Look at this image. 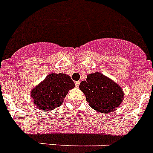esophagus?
Listing matches in <instances>:
<instances>
[{"label": "esophagus", "mask_w": 153, "mask_h": 153, "mask_svg": "<svg viewBox=\"0 0 153 153\" xmlns=\"http://www.w3.org/2000/svg\"><path fill=\"white\" fill-rule=\"evenodd\" d=\"M80 81H76V82H75V85H76L77 87H79V84H80Z\"/></svg>", "instance_id": "1"}]
</instances>
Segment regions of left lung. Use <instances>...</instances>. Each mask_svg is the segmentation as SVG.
Listing matches in <instances>:
<instances>
[{
	"label": "left lung",
	"instance_id": "obj_1",
	"mask_svg": "<svg viewBox=\"0 0 153 153\" xmlns=\"http://www.w3.org/2000/svg\"><path fill=\"white\" fill-rule=\"evenodd\" d=\"M79 88L85 94L89 106L105 114L115 111L123 100L122 88L101 73L88 74L86 81L81 82Z\"/></svg>",
	"mask_w": 153,
	"mask_h": 153
}]
</instances>
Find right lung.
<instances>
[{
  "label": "right lung",
  "instance_id": "1",
  "mask_svg": "<svg viewBox=\"0 0 153 153\" xmlns=\"http://www.w3.org/2000/svg\"><path fill=\"white\" fill-rule=\"evenodd\" d=\"M74 82L66 74L51 73L30 93L33 103L39 109L46 111L60 106Z\"/></svg>",
  "mask_w": 153,
  "mask_h": 153
}]
</instances>
